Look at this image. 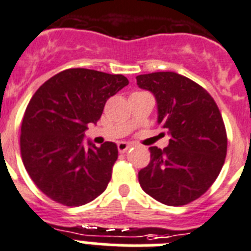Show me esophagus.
<instances>
[{"label": "esophagus", "instance_id": "1", "mask_svg": "<svg viewBox=\"0 0 251 251\" xmlns=\"http://www.w3.org/2000/svg\"><path fill=\"white\" fill-rule=\"evenodd\" d=\"M130 148L131 145L130 144H127V142H119V144H117V149H119L120 152H126Z\"/></svg>", "mask_w": 251, "mask_h": 251}]
</instances>
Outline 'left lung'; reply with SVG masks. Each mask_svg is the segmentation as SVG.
Masks as SVG:
<instances>
[{
    "label": "left lung",
    "instance_id": "1",
    "mask_svg": "<svg viewBox=\"0 0 251 251\" xmlns=\"http://www.w3.org/2000/svg\"><path fill=\"white\" fill-rule=\"evenodd\" d=\"M136 83L153 94L157 124L170 136L164 150L150 148V162L139 171L140 185L165 205L189 204L213 185L226 156V131L218 105L206 90L176 72L139 75Z\"/></svg>",
    "mask_w": 251,
    "mask_h": 251
}]
</instances>
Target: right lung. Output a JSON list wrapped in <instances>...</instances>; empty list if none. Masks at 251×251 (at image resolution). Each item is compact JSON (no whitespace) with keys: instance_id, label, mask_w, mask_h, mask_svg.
<instances>
[{"instance_id":"right-lung-1","label":"right lung","mask_w":251,"mask_h":251,"mask_svg":"<svg viewBox=\"0 0 251 251\" xmlns=\"http://www.w3.org/2000/svg\"><path fill=\"white\" fill-rule=\"evenodd\" d=\"M128 85L123 75L69 69L40 86L25 111L21 156L36 186L66 206H81L106 190L117 160L115 142L87 141L89 124L101 117L107 99Z\"/></svg>"}]
</instances>
